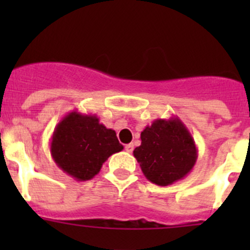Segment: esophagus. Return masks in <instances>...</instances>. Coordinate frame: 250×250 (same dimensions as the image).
Instances as JSON below:
<instances>
[{"mask_svg": "<svg viewBox=\"0 0 250 250\" xmlns=\"http://www.w3.org/2000/svg\"><path fill=\"white\" fill-rule=\"evenodd\" d=\"M125 151H127V152H133V150H134V145H133V144H127V145L125 146Z\"/></svg>", "mask_w": 250, "mask_h": 250, "instance_id": "1", "label": "esophagus"}]
</instances>
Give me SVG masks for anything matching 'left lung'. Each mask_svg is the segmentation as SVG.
Returning a JSON list of instances; mask_svg holds the SVG:
<instances>
[{"label": "left lung", "mask_w": 250, "mask_h": 250, "mask_svg": "<svg viewBox=\"0 0 250 250\" xmlns=\"http://www.w3.org/2000/svg\"><path fill=\"white\" fill-rule=\"evenodd\" d=\"M141 145L133 155L147 180L158 186L172 185L195 167L198 151L180 118H157L141 132Z\"/></svg>", "instance_id": "8db88e82"}]
</instances>
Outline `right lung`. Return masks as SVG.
Returning <instances> with one entry per match:
<instances>
[{
  "instance_id": "obj_1",
  "label": "right lung",
  "mask_w": 250,
  "mask_h": 250,
  "mask_svg": "<svg viewBox=\"0 0 250 250\" xmlns=\"http://www.w3.org/2000/svg\"><path fill=\"white\" fill-rule=\"evenodd\" d=\"M55 165L77 181L90 180L103 163L123 150L116 132L99 122L97 115L71 111L54 128L49 143Z\"/></svg>"
}]
</instances>
